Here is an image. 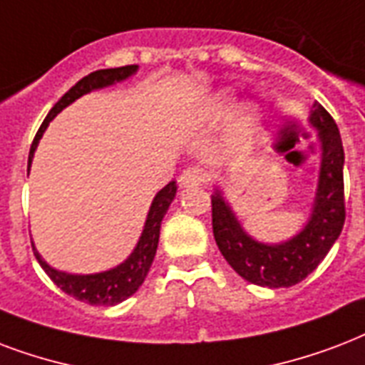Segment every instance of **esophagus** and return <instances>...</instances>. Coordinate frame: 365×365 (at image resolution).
<instances>
[{
    "instance_id": "esophagus-1",
    "label": "esophagus",
    "mask_w": 365,
    "mask_h": 365,
    "mask_svg": "<svg viewBox=\"0 0 365 365\" xmlns=\"http://www.w3.org/2000/svg\"><path fill=\"white\" fill-rule=\"evenodd\" d=\"M207 172L202 168H185L178 182L182 187H193V185H201V183L207 182Z\"/></svg>"
}]
</instances>
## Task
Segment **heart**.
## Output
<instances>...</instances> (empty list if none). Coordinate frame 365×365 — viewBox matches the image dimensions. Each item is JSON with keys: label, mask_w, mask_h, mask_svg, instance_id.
I'll return each instance as SVG.
<instances>
[{"label": "heart", "mask_w": 365, "mask_h": 365, "mask_svg": "<svg viewBox=\"0 0 365 365\" xmlns=\"http://www.w3.org/2000/svg\"><path fill=\"white\" fill-rule=\"evenodd\" d=\"M233 107H235V96H233L232 91H220L218 96H214L207 107L202 108V126L214 128L218 126V124H222L224 120H227V118L232 116ZM260 122H262V113H260V108H258L257 105H252V103L243 105L241 110L237 113V116H235V120H233V139L245 141V139L252 138V135L258 132Z\"/></svg>", "instance_id": "heart-1"}]
</instances>
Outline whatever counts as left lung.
Masks as SVG:
<instances>
[{"label": "left lung", "mask_w": 365, "mask_h": 365, "mask_svg": "<svg viewBox=\"0 0 365 365\" xmlns=\"http://www.w3.org/2000/svg\"><path fill=\"white\" fill-rule=\"evenodd\" d=\"M310 124L322 145L318 187L312 212L297 235L282 243H262L245 232L230 202L216 187L212 195V232L227 264L260 287H291L310 275L329 252L344 226V151L341 133L319 103L310 108Z\"/></svg>", "instance_id": "1"}]
</instances>
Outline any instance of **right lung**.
<instances>
[{"label": "right lung", "instance_id": "obj_1", "mask_svg": "<svg viewBox=\"0 0 365 365\" xmlns=\"http://www.w3.org/2000/svg\"><path fill=\"white\" fill-rule=\"evenodd\" d=\"M138 72V65H128L120 66V68H105V71H96L83 76L80 82H76V86H72L71 90L66 91L65 96L61 97L59 101L53 105V108L47 113L46 120L41 122L40 130L36 133L34 143L30 147V155H28V170H30V164H32V158H34V151L38 143H40L41 135L46 132V128L49 126V122L59 115L63 108H66L71 103H74L76 99H80L86 93L90 91L101 90V88H108L116 82H124L126 78H130L132 74ZM176 182H170L168 185H164L153 199L151 207H149V212H147L145 226H143V232L139 235V241L135 245V249L132 250V255L124 260L122 264L115 266V268L105 269V272H99V274H66V272H59V269L51 268L49 264L41 258V255L36 250L34 243H32V249H34L36 260L40 262V266L43 268L51 282L65 291L66 294H71L76 300H82V302H88V304L93 306H115L122 300H126L128 297H132L141 283L145 282L147 274H149V268H151L153 258L157 255L158 247V235H160V222H163L164 214L170 207V202L174 201L176 197Z\"/></svg>", "mask_w": 365, "mask_h": 365}]
</instances>
